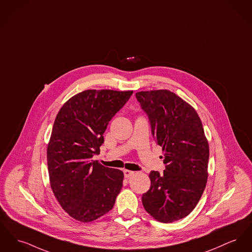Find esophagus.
<instances>
[{
    "label": "esophagus",
    "instance_id": "1",
    "mask_svg": "<svg viewBox=\"0 0 252 252\" xmlns=\"http://www.w3.org/2000/svg\"><path fill=\"white\" fill-rule=\"evenodd\" d=\"M134 171H131V170H127V169H125L124 170V174H125V177L126 178H129L130 176H132L133 175Z\"/></svg>",
    "mask_w": 252,
    "mask_h": 252
}]
</instances>
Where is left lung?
<instances>
[{
  "label": "left lung",
  "mask_w": 252,
  "mask_h": 252,
  "mask_svg": "<svg viewBox=\"0 0 252 252\" xmlns=\"http://www.w3.org/2000/svg\"><path fill=\"white\" fill-rule=\"evenodd\" d=\"M148 115L151 133L163 148V173H149L150 189L143 194L147 212L162 222L188 216L206 189L209 148L201 119L189 104L166 90L135 94Z\"/></svg>",
  "instance_id": "1"
}]
</instances>
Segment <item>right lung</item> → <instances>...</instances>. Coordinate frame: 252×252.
<instances>
[{"label": "right lung", "instance_id": "right-lung-1", "mask_svg": "<svg viewBox=\"0 0 252 252\" xmlns=\"http://www.w3.org/2000/svg\"><path fill=\"white\" fill-rule=\"evenodd\" d=\"M133 91L89 89L60 109L47 146L50 186L61 207L75 220L92 222L107 213L122 189V170L91 160L100 153L110 120Z\"/></svg>", "mask_w": 252, "mask_h": 252}]
</instances>
